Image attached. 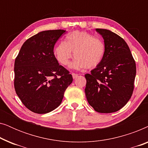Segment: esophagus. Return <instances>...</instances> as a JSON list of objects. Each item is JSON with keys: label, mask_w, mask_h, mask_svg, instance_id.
I'll list each match as a JSON object with an SVG mask.
<instances>
[{"label": "esophagus", "mask_w": 148, "mask_h": 148, "mask_svg": "<svg viewBox=\"0 0 148 148\" xmlns=\"http://www.w3.org/2000/svg\"><path fill=\"white\" fill-rule=\"evenodd\" d=\"M72 76H73V78L74 79H76V78L78 77V74L73 73H72Z\"/></svg>", "instance_id": "1"}]
</instances>
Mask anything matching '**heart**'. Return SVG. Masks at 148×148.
<instances>
[{"label":"heart","mask_w":148,"mask_h":148,"mask_svg":"<svg viewBox=\"0 0 148 148\" xmlns=\"http://www.w3.org/2000/svg\"><path fill=\"white\" fill-rule=\"evenodd\" d=\"M73 56L75 58L70 67L75 70L88 69L98 66L105 54V44L100 38L86 32L74 31L69 34L65 42H60L54 50V54L62 65L69 64Z\"/></svg>","instance_id":"obj_1"}]
</instances>
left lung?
<instances>
[{"label":"left lung","instance_id":"8db88e82","mask_svg":"<svg viewBox=\"0 0 148 148\" xmlns=\"http://www.w3.org/2000/svg\"><path fill=\"white\" fill-rule=\"evenodd\" d=\"M96 30L104 40L105 54L100 64L85 75L86 96L97 112H116L132 96L136 64L122 38L108 29Z\"/></svg>","mask_w":148,"mask_h":148}]
</instances>
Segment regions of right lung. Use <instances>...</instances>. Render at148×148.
Here are the masks:
<instances>
[{
  "instance_id": "1",
  "label": "right lung",
  "mask_w": 148,
  "mask_h": 148,
  "mask_svg": "<svg viewBox=\"0 0 148 148\" xmlns=\"http://www.w3.org/2000/svg\"><path fill=\"white\" fill-rule=\"evenodd\" d=\"M66 31L47 30L22 45L15 61V90L23 104L38 114L50 112L60 104L72 75L59 65L54 54L56 41Z\"/></svg>"
}]
</instances>
